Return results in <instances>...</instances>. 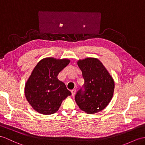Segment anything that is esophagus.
<instances>
[{
	"instance_id": "1",
	"label": "esophagus",
	"mask_w": 145,
	"mask_h": 145,
	"mask_svg": "<svg viewBox=\"0 0 145 145\" xmlns=\"http://www.w3.org/2000/svg\"><path fill=\"white\" fill-rule=\"evenodd\" d=\"M71 92H72V95L73 96L74 95H75V92H76V89H72L71 91Z\"/></svg>"
}]
</instances>
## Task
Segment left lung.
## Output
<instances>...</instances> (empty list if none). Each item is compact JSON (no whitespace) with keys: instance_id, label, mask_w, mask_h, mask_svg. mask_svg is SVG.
Instances as JSON below:
<instances>
[{"instance_id":"obj_1","label":"left lung","mask_w":145,"mask_h":145,"mask_svg":"<svg viewBox=\"0 0 145 145\" xmlns=\"http://www.w3.org/2000/svg\"><path fill=\"white\" fill-rule=\"evenodd\" d=\"M84 83L76 92L75 99L79 108L88 114L104 109L113 95L114 82L102 63L96 58L79 60Z\"/></svg>"}]
</instances>
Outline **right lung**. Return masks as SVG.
Returning a JSON list of instances; mask_svg holds the SVG:
<instances>
[{"mask_svg":"<svg viewBox=\"0 0 145 145\" xmlns=\"http://www.w3.org/2000/svg\"><path fill=\"white\" fill-rule=\"evenodd\" d=\"M69 63L67 59L47 57L41 60L33 70L24 91L27 101L38 113H56L63 100L72 94L65 84L57 78L59 73Z\"/></svg>","mask_w":145,"mask_h":145,"instance_id":"add662e5","label":"right lung"}]
</instances>
